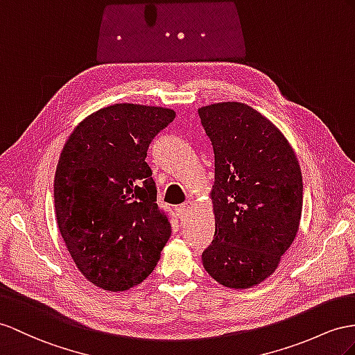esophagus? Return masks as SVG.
<instances>
[{
    "label": "esophagus",
    "mask_w": 355,
    "mask_h": 355,
    "mask_svg": "<svg viewBox=\"0 0 355 355\" xmlns=\"http://www.w3.org/2000/svg\"><path fill=\"white\" fill-rule=\"evenodd\" d=\"M193 210V202L192 201H186L184 204L180 205V216L181 219H186V217L189 216V213Z\"/></svg>",
    "instance_id": "34e87169"
}]
</instances>
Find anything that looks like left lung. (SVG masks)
<instances>
[{"mask_svg":"<svg viewBox=\"0 0 355 355\" xmlns=\"http://www.w3.org/2000/svg\"><path fill=\"white\" fill-rule=\"evenodd\" d=\"M198 114L214 151L216 230L202 264L226 288H252L275 272L295 239L302 169L284 133L253 107L223 102Z\"/></svg>","mask_w":355,"mask_h":355,"instance_id":"obj_1","label":"left lung"}]
</instances>
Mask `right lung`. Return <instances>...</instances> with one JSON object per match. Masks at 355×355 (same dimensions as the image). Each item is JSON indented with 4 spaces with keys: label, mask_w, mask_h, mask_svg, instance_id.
<instances>
[{
    "label": "right lung",
    "mask_w": 355,
    "mask_h": 355,
    "mask_svg": "<svg viewBox=\"0 0 355 355\" xmlns=\"http://www.w3.org/2000/svg\"><path fill=\"white\" fill-rule=\"evenodd\" d=\"M172 109L116 103L87 116L67 139L53 180L61 237L96 286L125 291L147 279L171 237L145 162Z\"/></svg>",
    "instance_id": "add662e5"
}]
</instances>
